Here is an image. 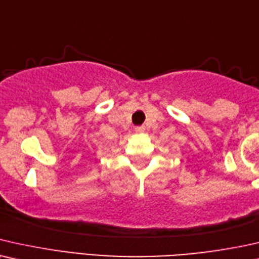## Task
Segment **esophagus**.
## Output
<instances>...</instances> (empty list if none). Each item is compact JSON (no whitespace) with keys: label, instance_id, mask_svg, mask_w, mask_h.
<instances>
[{"label":"esophagus","instance_id":"34e87169","mask_svg":"<svg viewBox=\"0 0 259 259\" xmlns=\"http://www.w3.org/2000/svg\"><path fill=\"white\" fill-rule=\"evenodd\" d=\"M135 132L139 133V134L140 133H143L144 132V126H136L135 127Z\"/></svg>","mask_w":259,"mask_h":259}]
</instances>
